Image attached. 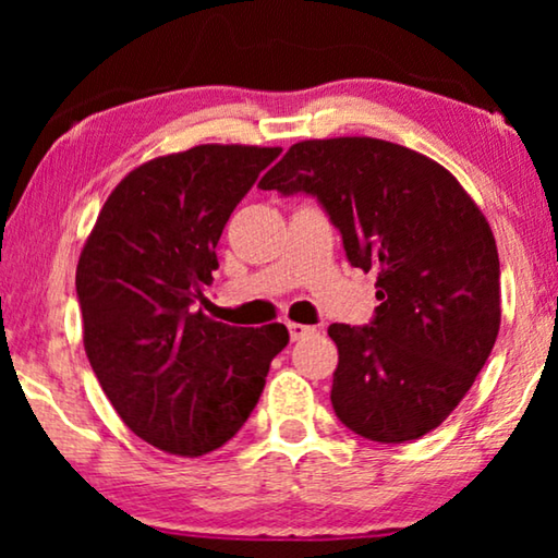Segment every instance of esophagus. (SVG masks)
Segmentation results:
<instances>
[{
    "instance_id": "esophagus-1",
    "label": "esophagus",
    "mask_w": 558,
    "mask_h": 558,
    "mask_svg": "<svg viewBox=\"0 0 558 558\" xmlns=\"http://www.w3.org/2000/svg\"><path fill=\"white\" fill-rule=\"evenodd\" d=\"M287 327H289V338H292V340H302V338H307V335L317 332L315 327L302 325V323H287Z\"/></svg>"
}]
</instances>
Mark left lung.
Instances as JSON below:
<instances>
[{"label": "left lung", "mask_w": 558, "mask_h": 558, "mask_svg": "<svg viewBox=\"0 0 558 558\" xmlns=\"http://www.w3.org/2000/svg\"><path fill=\"white\" fill-rule=\"evenodd\" d=\"M258 187L315 195L348 262L378 271L373 323L327 330L340 422L384 445L437 429L500 330L498 246L477 203L439 162L373 136L296 142Z\"/></svg>", "instance_id": "obj_1"}]
</instances>
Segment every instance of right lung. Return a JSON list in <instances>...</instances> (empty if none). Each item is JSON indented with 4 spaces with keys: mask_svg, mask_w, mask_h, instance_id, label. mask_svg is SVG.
<instances>
[{
    "mask_svg": "<svg viewBox=\"0 0 558 558\" xmlns=\"http://www.w3.org/2000/svg\"><path fill=\"white\" fill-rule=\"evenodd\" d=\"M279 147L197 144L126 174L83 243L75 292L83 348L129 429L178 457L223 447L264 391L284 325L205 315L203 289L235 205Z\"/></svg>",
    "mask_w": 558,
    "mask_h": 558,
    "instance_id": "add662e5",
    "label": "right lung"
}]
</instances>
